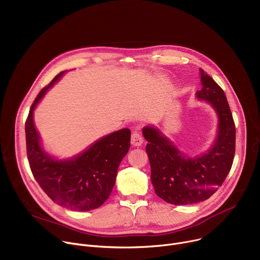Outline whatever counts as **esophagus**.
<instances>
[{"instance_id":"34e87169","label":"esophagus","mask_w":260,"mask_h":260,"mask_svg":"<svg viewBox=\"0 0 260 260\" xmlns=\"http://www.w3.org/2000/svg\"><path fill=\"white\" fill-rule=\"evenodd\" d=\"M143 141L144 140H143V138H142V136L140 135L139 132H137V131L133 132L132 139H131L132 145H134V146H141L143 144Z\"/></svg>"}]
</instances>
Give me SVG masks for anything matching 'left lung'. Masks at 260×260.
<instances>
[{
  "label": "left lung",
  "instance_id": "obj_1",
  "mask_svg": "<svg viewBox=\"0 0 260 260\" xmlns=\"http://www.w3.org/2000/svg\"><path fill=\"white\" fill-rule=\"evenodd\" d=\"M200 76L203 87L196 98L207 102L218 119L216 137L207 151L189 156L157 126L150 124L142 129L148 142L146 152L155 193L173 205L208 200L224 182L234 161L236 126L225 93L203 69H200Z\"/></svg>",
  "mask_w": 260,
  "mask_h": 260
}]
</instances>
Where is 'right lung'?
<instances>
[{"instance_id": "obj_1", "label": "right lung", "mask_w": 260, "mask_h": 260, "mask_svg": "<svg viewBox=\"0 0 260 260\" xmlns=\"http://www.w3.org/2000/svg\"><path fill=\"white\" fill-rule=\"evenodd\" d=\"M64 74L66 71L55 76L30 107L25 123L27 159L36 181L54 203L84 212L101 207L112 192L118 167L129 149L131 131L108 134L68 158H57L46 151L35 125L34 111Z\"/></svg>"}]
</instances>
